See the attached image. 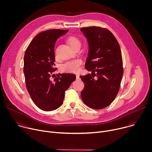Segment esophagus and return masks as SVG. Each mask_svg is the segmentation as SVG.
Returning <instances> with one entry per match:
<instances>
[{"label": "esophagus", "instance_id": "obj_1", "mask_svg": "<svg viewBox=\"0 0 152 152\" xmlns=\"http://www.w3.org/2000/svg\"><path fill=\"white\" fill-rule=\"evenodd\" d=\"M76 79H78L79 78V76L78 75H76Z\"/></svg>", "mask_w": 152, "mask_h": 152}]
</instances>
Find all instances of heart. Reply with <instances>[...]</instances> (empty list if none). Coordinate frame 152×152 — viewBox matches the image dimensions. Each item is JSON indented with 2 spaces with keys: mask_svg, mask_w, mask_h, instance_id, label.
I'll return each instance as SVG.
<instances>
[{
  "mask_svg": "<svg viewBox=\"0 0 152 152\" xmlns=\"http://www.w3.org/2000/svg\"><path fill=\"white\" fill-rule=\"evenodd\" d=\"M67 42L69 45L75 49L77 46H80V41L76 37H70L68 38ZM82 64V60L80 59H76L69 61L62 64L61 66V71L67 73H77L79 70L80 66Z\"/></svg>",
  "mask_w": 152,
  "mask_h": 152,
  "instance_id": "heart-1",
  "label": "heart"
}]
</instances>
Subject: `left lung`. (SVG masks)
Wrapping results in <instances>:
<instances>
[{
  "label": "left lung",
  "mask_w": 152,
  "mask_h": 152,
  "mask_svg": "<svg viewBox=\"0 0 152 152\" xmlns=\"http://www.w3.org/2000/svg\"><path fill=\"white\" fill-rule=\"evenodd\" d=\"M87 39L88 53L85 67L91 74L80 76L84 83L81 98L96 110L109 106L120 89L123 75L121 49L114 35L106 28H82Z\"/></svg>",
  "instance_id": "1"
}]
</instances>
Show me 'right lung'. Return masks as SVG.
I'll list each match as a JSON object with an SVG mask.
<instances>
[{
    "mask_svg": "<svg viewBox=\"0 0 152 152\" xmlns=\"http://www.w3.org/2000/svg\"><path fill=\"white\" fill-rule=\"evenodd\" d=\"M68 31L50 29L39 33L25 53L23 72L26 88L34 103L43 111H53L60 107L65 91L76 79V75L72 73L59 74L53 80L50 79L51 74L56 70L55 42Z\"/></svg>",
    "mask_w": 152,
    "mask_h": 152,
    "instance_id": "obj_1",
    "label": "right lung"
}]
</instances>
